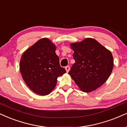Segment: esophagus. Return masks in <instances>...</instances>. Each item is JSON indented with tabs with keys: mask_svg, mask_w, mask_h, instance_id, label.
<instances>
[{
	"mask_svg": "<svg viewBox=\"0 0 127 127\" xmlns=\"http://www.w3.org/2000/svg\"><path fill=\"white\" fill-rule=\"evenodd\" d=\"M65 69H66V71L67 72H68L69 71V69H70V67H69V66H65Z\"/></svg>",
	"mask_w": 127,
	"mask_h": 127,
	"instance_id": "obj_1",
	"label": "esophagus"
}]
</instances>
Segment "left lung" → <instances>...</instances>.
<instances>
[{"label": "left lung", "instance_id": "8db88e82", "mask_svg": "<svg viewBox=\"0 0 127 127\" xmlns=\"http://www.w3.org/2000/svg\"><path fill=\"white\" fill-rule=\"evenodd\" d=\"M75 62L68 74L81 91L90 92L104 84L112 72L111 52L94 39L87 38L71 44Z\"/></svg>", "mask_w": 127, "mask_h": 127}]
</instances>
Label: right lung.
<instances>
[{"mask_svg":"<svg viewBox=\"0 0 127 127\" xmlns=\"http://www.w3.org/2000/svg\"><path fill=\"white\" fill-rule=\"evenodd\" d=\"M55 45L42 38L23 53L20 71L25 82L32 91L40 95H48L55 87L57 78L66 73L60 66Z\"/></svg>","mask_w":127,"mask_h":127,"instance_id":"obj_1","label":"right lung"}]
</instances>
